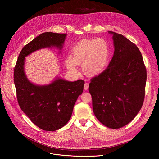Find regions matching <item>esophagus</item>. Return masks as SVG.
I'll return each instance as SVG.
<instances>
[{
	"instance_id": "1",
	"label": "esophagus",
	"mask_w": 159,
	"mask_h": 159,
	"mask_svg": "<svg viewBox=\"0 0 159 159\" xmlns=\"http://www.w3.org/2000/svg\"><path fill=\"white\" fill-rule=\"evenodd\" d=\"M88 88H89V84L88 83H85V84H84V89L85 90H87L88 89Z\"/></svg>"
}]
</instances>
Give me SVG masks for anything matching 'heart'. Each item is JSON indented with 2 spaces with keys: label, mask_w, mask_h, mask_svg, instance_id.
<instances>
[{
  "label": "heart",
  "mask_w": 159,
  "mask_h": 159,
  "mask_svg": "<svg viewBox=\"0 0 159 159\" xmlns=\"http://www.w3.org/2000/svg\"><path fill=\"white\" fill-rule=\"evenodd\" d=\"M109 56L107 43L102 38L83 40L77 44L67 59L68 70L76 72L75 64H81L84 73L90 76L100 74L106 66Z\"/></svg>",
  "instance_id": "1"
}]
</instances>
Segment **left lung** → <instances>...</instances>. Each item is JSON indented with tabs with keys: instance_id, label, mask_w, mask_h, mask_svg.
I'll return each mask as SVG.
<instances>
[{
	"instance_id": "1",
	"label": "left lung",
	"mask_w": 159,
	"mask_h": 159,
	"mask_svg": "<svg viewBox=\"0 0 159 159\" xmlns=\"http://www.w3.org/2000/svg\"><path fill=\"white\" fill-rule=\"evenodd\" d=\"M113 34L115 51L107 68L91 79L89 91L95 117L103 125L119 129L141 109L147 70L137 46L120 34Z\"/></svg>"
}]
</instances>
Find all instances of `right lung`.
<instances>
[{
	"label": "right lung",
	"instance_id": "right-lung-1",
	"mask_svg": "<svg viewBox=\"0 0 159 159\" xmlns=\"http://www.w3.org/2000/svg\"><path fill=\"white\" fill-rule=\"evenodd\" d=\"M66 34L44 32L24 46L14 70V82L19 106L40 129L54 131L63 127L71 118L74 104L83 92L85 81L57 79L49 85L38 86L28 80L24 71L25 57L43 48L61 49Z\"/></svg>",
	"mask_w": 159,
	"mask_h": 159
}]
</instances>
